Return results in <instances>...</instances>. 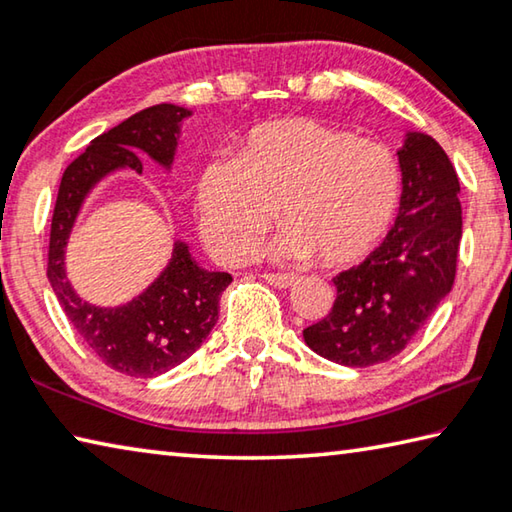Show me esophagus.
I'll use <instances>...</instances> for the list:
<instances>
[{
  "instance_id": "obj_1",
  "label": "esophagus",
  "mask_w": 512,
  "mask_h": 512,
  "mask_svg": "<svg viewBox=\"0 0 512 512\" xmlns=\"http://www.w3.org/2000/svg\"><path fill=\"white\" fill-rule=\"evenodd\" d=\"M262 277L268 284H273V287H280V289H287L291 284L298 282V277L293 273H264Z\"/></svg>"
}]
</instances>
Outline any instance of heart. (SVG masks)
Here are the masks:
<instances>
[{
    "instance_id": "1",
    "label": "heart",
    "mask_w": 512,
    "mask_h": 512,
    "mask_svg": "<svg viewBox=\"0 0 512 512\" xmlns=\"http://www.w3.org/2000/svg\"><path fill=\"white\" fill-rule=\"evenodd\" d=\"M402 176L384 144L291 117L253 128L235 162H212L198 180L205 241L223 262H244L275 210L287 230L275 255L348 266L372 253L395 221Z\"/></svg>"
}]
</instances>
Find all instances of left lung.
Returning a JSON list of instances; mask_svg holds the SVG:
<instances>
[{
  "label": "left lung",
  "mask_w": 512,
  "mask_h": 512,
  "mask_svg": "<svg viewBox=\"0 0 512 512\" xmlns=\"http://www.w3.org/2000/svg\"><path fill=\"white\" fill-rule=\"evenodd\" d=\"M400 214L377 250L334 277L329 314L302 336L320 357L368 368L400 354L456 277L461 183L433 137L409 133L400 151Z\"/></svg>",
  "instance_id": "1"
}]
</instances>
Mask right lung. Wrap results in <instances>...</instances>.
<instances>
[{
  "instance_id": "1",
  "label": "right lung",
  "mask_w": 512,
  "mask_h": 512,
  "mask_svg": "<svg viewBox=\"0 0 512 512\" xmlns=\"http://www.w3.org/2000/svg\"><path fill=\"white\" fill-rule=\"evenodd\" d=\"M189 110L160 103L140 110L99 137L60 180L51 216L47 277L69 323L85 345L112 370L131 377H158L201 348L219 320V300L230 273L198 266L183 241L173 244L169 266L142 296L121 307H94L76 296L65 275V246L83 198L106 173L128 167L142 173L149 155L171 167L180 121Z\"/></svg>"
}]
</instances>
